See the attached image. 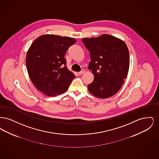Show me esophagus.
<instances>
[{"mask_svg":"<svg viewBox=\"0 0 159 159\" xmlns=\"http://www.w3.org/2000/svg\"><path fill=\"white\" fill-rule=\"evenodd\" d=\"M84 71H85V70H84V69H82L79 72V75H82V74H83V73H84Z\"/></svg>","mask_w":159,"mask_h":159,"instance_id":"obj_1","label":"esophagus"}]
</instances>
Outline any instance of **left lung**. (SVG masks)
<instances>
[{"label": "left lung", "mask_w": 159, "mask_h": 159, "mask_svg": "<svg viewBox=\"0 0 159 159\" xmlns=\"http://www.w3.org/2000/svg\"><path fill=\"white\" fill-rule=\"evenodd\" d=\"M82 40L90 52L88 68L94 76L88 91L99 98L113 96L120 89L128 73L129 54L125 42L107 34Z\"/></svg>", "instance_id": "1"}]
</instances>
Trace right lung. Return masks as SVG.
I'll return each mask as SVG.
<instances>
[{
	"mask_svg": "<svg viewBox=\"0 0 159 159\" xmlns=\"http://www.w3.org/2000/svg\"><path fill=\"white\" fill-rule=\"evenodd\" d=\"M74 38L42 35L31 43L26 55V66L31 82L46 95L55 97L68 89L75 75L67 67L64 58Z\"/></svg>",
	"mask_w": 159,
	"mask_h": 159,
	"instance_id": "right-lung-1",
	"label": "right lung"
}]
</instances>
